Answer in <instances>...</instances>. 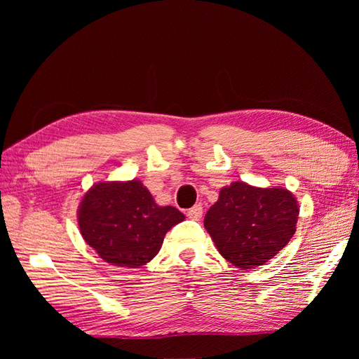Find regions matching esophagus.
<instances>
[{"mask_svg":"<svg viewBox=\"0 0 359 359\" xmlns=\"http://www.w3.org/2000/svg\"><path fill=\"white\" fill-rule=\"evenodd\" d=\"M202 212H203L202 205L198 203V205H194L193 208H190L187 211V217H189V219H191V220H199L201 217H202Z\"/></svg>","mask_w":359,"mask_h":359,"instance_id":"34e87169","label":"esophagus"}]
</instances>
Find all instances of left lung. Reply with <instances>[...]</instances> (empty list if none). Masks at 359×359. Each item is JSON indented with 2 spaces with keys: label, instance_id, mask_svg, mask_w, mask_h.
I'll return each mask as SVG.
<instances>
[{
  "label": "left lung",
  "instance_id": "left-lung-1",
  "mask_svg": "<svg viewBox=\"0 0 359 359\" xmlns=\"http://www.w3.org/2000/svg\"><path fill=\"white\" fill-rule=\"evenodd\" d=\"M298 214V201L287 189H260L235 181L220 190L203 226L227 262L252 269L287 245L297 231Z\"/></svg>",
  "mask_w": 359,
  "mask_h": 359
}]
</instances>
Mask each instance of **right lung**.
<instances>
[{
    "mask_svg": "<svg viewBox=\"0 0 359 359\" xmlns=\"http://www.w3.org/2000/svg\"><path fill=\"white\" fill-rule=\"evenodd\" d=\"M186 217L160 206L139 180L97 182L85 193L78 223L85 243L104 262L139 268L160 252L168 231Z\"/></svg>",
    "mask_w": 359,
    "mask_h": 359,
    "instance_id": "1",
    "label": "right lung"
}]
</instances>
